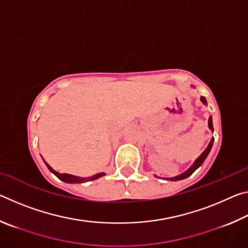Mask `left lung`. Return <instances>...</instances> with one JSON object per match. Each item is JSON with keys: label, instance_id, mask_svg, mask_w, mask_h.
Masks as SVG:
<instances>
[{"label": "left lung", "instance_id": "obj_1", "mask_svg": "<svg viewBox=\"0 0 248 248\" xmlns=\"http://www.w3.org/2000/svg\"><path fill=\"white\" fill-rule=\"evenodd\" d=\"M200 100H201V102H202L204 105H207V100H205V98L203 97V96H201ZM208 125H209L210 130H211V131H213V124H212V118H211V117H210L209 120H208ZM213 140H215V139H213V138H212L211 141H210L209 145H208V148L205 149L202 153H201V155H200V156H199L198 158L196 159L194 164H192L186 171H184L183 174H180V175H178V176H175V177H170V178H166V179L173 180V182H175V180H182V179H185V178L189 177V176H190L192 173H194V171H195L197 169H198V167L201 166V164H202V163L204 162V159L207 158L208 154L210 153V151H211L212 144H213Z\"/></svg>", "mask_w": 248, "mask_h": 248}]
</instances>
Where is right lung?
<instances>
[{"label": "right lung", "instance_id": "right-lung-1", "mask_svg": "<svg viewBox=\"0 0 248 248\" xmlns=\"http://www.w3.org/2000/svg\"><path fill=\"white\" fill-rule=\"evenodd\" d=\"M45 164L47 165L49 170L51 171V173H53L54 175H56L59 179H61L62 182L69 183V184H81V183L91 182V180H95V179L102 177V176L105 175V173H98V174H96V175L91 176V177H78V176H74V175H70V174H60V173H58V171L54 170L52 167L48 164L47 162H45Z\"/></svg>", "mask_w": 248, "mask_h": 248}]
</instances>
